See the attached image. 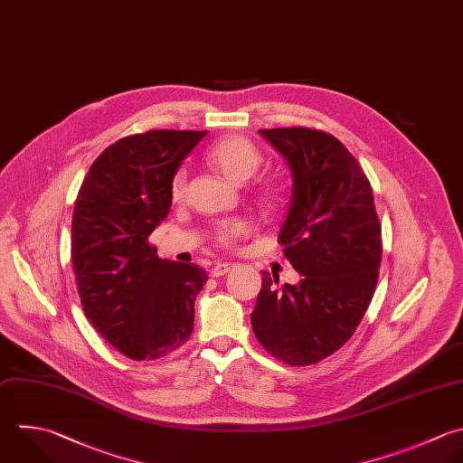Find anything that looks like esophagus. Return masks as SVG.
Instances as JSON below:
<instances>
[{
  "label": "esophagus",
  "instance_id": "obj_1",
  "mask_svg": "<svg viewBox=\"0 0 463 463\" xmlns=\"http://www.w3.org/2000/svg\"><path fill=\"white\" fill-rule=\"evenodd\" d=\"M232 268H233L232 262H217V264L212 268V277H222V275H226Z\"/></svg>",
  "mask_w": 463,
  "mask_h": 463
}]
</instances>
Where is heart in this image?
Here are the masks:
<instances>
[{
  "instance_id": "obj_1",
  "label": "heart",
  "mask_w": 463,
  "mask_h": 463,
  "mask_svg": "<svg viewBox=\"0 0 463 463\" xmlns=\"http://www.w3.org/2000/svg\"><path fill=\"white\" fill-rule=\"evenodd\" d=\"M210 165H213L222 175L233 183H244L257 174L262 165V154L259 148L242 136H228L219 139L206 154ZM186 172L177 170L170 183V197L179 201L184 195ZM262 204L266 208H282L289 201V190L284 184H273L262 190ZM251 228L242 219H233L222 222L215 230V241L224 248H233L241 239L250 235Z\"/></svg>"
}]
</instances>
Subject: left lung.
Returning a JSON list of instances; mask_svg holds the SVG:
<instances>
[{
	"label": "left lung",
	"instance_id": "left-lung-1",
	"mask_svg": "<svg viewBox=\"0 0 463 463\" xmlns=\"http://www.w3.org/2000/svg\"><path fill=\"white\" fill-rule=\"evenodd\" d=\"M288 161L293 195L279 242L297 286L262 271L251 313L259 344L288 365L338 351L367 311L382 260V226L358 161L331 134L307 127L259 130Z\"/></svg>",
	"mask_w": 463,
	"mask_h": 463
}]
</instances>
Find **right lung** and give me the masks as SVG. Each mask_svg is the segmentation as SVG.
<instances>
[{"label":"right lung","instance_id":"right-lung-1","mask_svg":"<svg viewBox=\"0 0 463 463\" xmlns=\"http://www.w3.org/2000/svg\"><path fill=\"white\" fill-rule=\"evenodd\" d=\"M208 130H150L92 163L72 215V266L83 311L132 360H157L194 331L203 268L157 257L148 237L170 212V183Z\"/></svg>","mask_w":463,"mask_h":463}]
</instances>
